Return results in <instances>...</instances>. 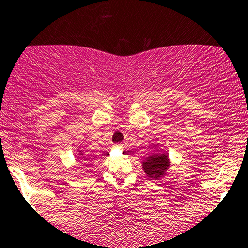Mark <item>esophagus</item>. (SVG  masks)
Returning a JSON list of instances; mask_svg holds the SVG:
<instances>
[{
	"label": "esophagus",
	"instance_id": "obj_1",
	"mask_svg": "<svg viewBox=\"0 0 248 248\" xmlns=\"http://www.w3.org/2000/svg\"><path fill=\"white\" fill-rule=\"evenodd\" d=\"M115 147H117V149H122V144H117Z\"/></svg>",
	"mask_w": 248,
	"mask_h": 248
}]
</instances>
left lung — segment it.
<instances>
[{
	"label": "left lung",
	"mask_w": 248,
	"mask_h": 248,
	"mask_svg": "<svg viewBox=\"0 0 248 248\" xmlns=\"http://www.w3.org/2000/svg\"><path fill=\"white\" fill-rule=\"evenodd\" d=\"M143 169L145 171L146 176L149 178L159 180L164 176L169 167V159L166 153H153L152 155L147 156L145 160H143Z\"/></svg>",
	"instance_id": "8db88e82"
}]
</instances>
